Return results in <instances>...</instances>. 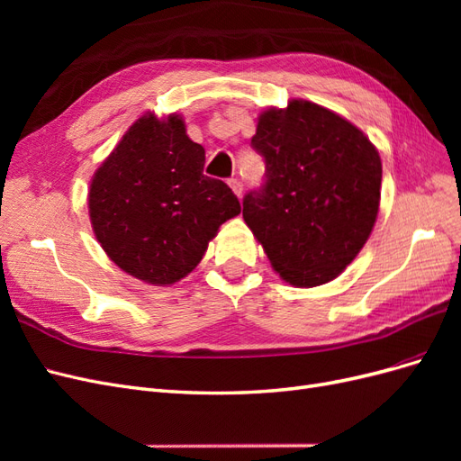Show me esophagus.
Segmentation results:
<instances>
[{
  "label": "esophagus",
  "mask_w": 461,
  "mask_h": 461,
  "mask_svg": "<svg viewBox=\"0 0 461 461\" xmlns=\"http://www.w3.org/2000/svg\"><path fill=\"white\" fill-rule=\"evenodd\" d=\"M229 186L232 188V192L236 194V196H242V190H244V185H242V180L240 178H236V176H232V178H229Z\"/></svg>",
  "instance_id": "1"
}]
</instances>
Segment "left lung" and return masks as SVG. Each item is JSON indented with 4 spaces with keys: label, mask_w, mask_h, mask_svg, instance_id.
Here are the masks:
<instances>
[{
    "label": "left lung",
    "mask_w": 461,
    "mask_h": 461,
    "mask_svg": "<svg viewBox=\"0 0 461 461\" xmlns=\"http://www.w3.org/2000/svg\"><path fill=\"white\" fill-rule=\"evenodd\" d=\"M252 148L265 183L246 194L242 215L273 269L305 288L337 278L379 213V151L350 121L305 100L263 111Z\"/></svg>",
    "instance_id": "1"
}]
</instances>
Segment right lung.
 <instances>
[{"label":"right lung","mask_w":461,"mask_h":461,"mask_svg":"<svg viewBox=\"0 0 461 461\" xmlns=\"http://www.w3.org/2000/svg\"><path fill=\"white\" fill-rule=\"evenodd\" d=\"M205 149L180 115H144L95 171L88 207L97 242L124 273L173 285L202 261L240 202L222 180L203 175Z\"/></svg>","instance_id":"add662e5"}]
</instances>
